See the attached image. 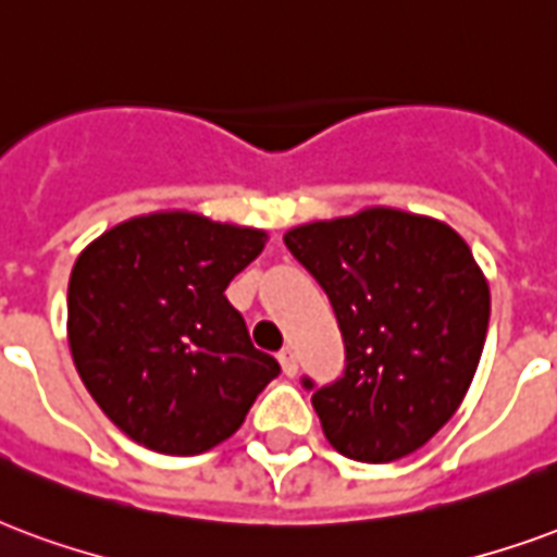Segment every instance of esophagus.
I'll return each instance as SVG.
<instances>
[{"mask_svg":"<svg viewBox=\"0 0 557 557\" xmlns=\"http://www.w3.org/2000/svg\"><path fill=\"white\" fill-rule=\"evenodd\" d=\"M280 366H283V372L289 374V377L298 374V354H295V348H283L280 351Z\"/></svg>","mask_w":557,"mask_h":557,"instance_id":"obj_1","label":"esophagus"}]
</instances>
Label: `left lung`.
<instances>
[{
  "label": "left lung",
  "mask_w": 557,
  "mask_h": 557,
  "mask_svg": "<svg viewBox=\"0 0 557 557\" xmlns=\"http://www.w3.org/2000/svg\"><path fill=\"white\" fill-rule=\"evenodd\" d=\"M286 247L319 280L345 339V372L312 407L339 455L389 463L413 455L463 401L487 339L490 289L467 242L398 209L315 221Z\"/></svg>",
  "instance_id": "left-lung-1"
}]
</instances>
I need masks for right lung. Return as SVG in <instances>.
Returning <instances> with one entry per match:
<instances>
[{
    "instance_id": "obj_1",
    "label": "right lung",
    "mask_w": 557,
    "mask_h": 557,
    "mask_svg": "<svg viewBox=\"0 0 557 557\" xmlns=\"http://www.w3.org/2000/svg\"><path fill=\"white\" fill-rule=\"evenodd\" d=\"M262 247V230L156 212L82 250L67 289L70 351L94 401L135 443L209 451L280 374L224 295Z\"/></svg>"
}]
</instances>
